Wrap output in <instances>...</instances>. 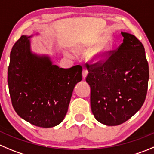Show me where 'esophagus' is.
<instances>
[{
    "label": "esophagus",
    "instance_id": "1",
    "mask_svg": "<svg viewBox=\"0 0 154 154\" xmlns=\"http://www.w3.org/2000/svg\"><path fill=\"white\" fill-rule=\"evenodd\" d=\"M88 73V72L87 69H83V71H82V78L84 79L86 78V77H87Z\"/></svg>",
    "mask_w": 154,
    "mask_h": 154
}]
</instances>
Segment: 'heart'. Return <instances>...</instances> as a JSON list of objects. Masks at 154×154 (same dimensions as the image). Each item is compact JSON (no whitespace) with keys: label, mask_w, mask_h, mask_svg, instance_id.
<instances>
[{"label":"heart","mask_w":154,"mask_h":154,"mask_svg":"<svg viewBox=\"0 0 154 154\" xmlns=\"http://www.w3.org/2000/svg\"><path fill=\"white\" fill-rule=\"evenodd\" d=\"M112 44V38L110 35L107 34L102 39H96L86 43H79L74 46V51L78 54L90 53L89 60L94 63H101L106 60L111 50ZM64 54L67 57L72 58L73 55L69 51H65Z\"/></svg>","instance_id":"b5f03b06"}]
</instances>
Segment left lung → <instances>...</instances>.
I'll use <instances>...</instances> for the list:
<instances>
[{
  "label": "left lung",
  "mask_w": 154,
  "mask_h": 154,
  "mask_svg": "<svg viewBox=\"0 0 154 154\" xmlns=\"http://www.w3.org/2000/svg\"><path fill=\"white\" fill-rule=\"evenodd\" d=\"M123 42L100 65L88 66L91 107L98 122L113 126L134 115L145 100L149 66L141 42L121 32Z\"/></svg>",
  "instance_id": "left-lung-1"
}]
</instances>
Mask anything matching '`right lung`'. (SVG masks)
<instances>
[{
  "mask_svg": "<svg viewBox=\"0 0 154 154\" xmlns=\"http://www.w3.org/2000/svg\"><path fill=\"white\" fill-rule=\"evenodd\" d=\"M33 35H22L10 52L9 91L17 113L32 125H59L68 111L73 89L82 81V68H60L51 57L31 49Z\"/></svg>",
  "mask_w": 154,
  "mask_h": 154,
  "instance_id": "add662e5",
  "label": "right lung"
}]
</instances>
